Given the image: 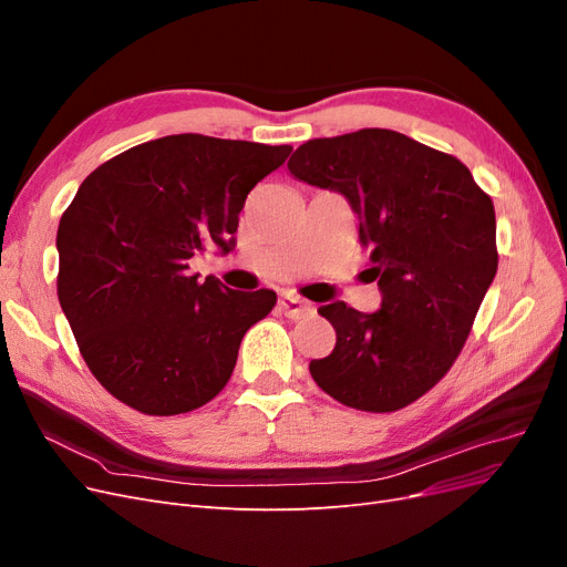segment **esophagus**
<instances>
[{"label": "esophagus", "mask_w": 567, "mask_h": 567, "mask_svg": "<svg viewBox=\"0 0 567 567\" xmlns=\"http://www.w3.org/2000/svg\"><path fill=\"white\" fill-rule=\"evenodd\" d=\"M279 310L288 317V319H302L312 312V305L302 300L300 296L296 293H284L279 298Z\"/></svg>", "instance_id": "34e87169"}]
</instances>
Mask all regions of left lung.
I'll list each match as a JSON object with an SVG mask.
<instances>
[{
  "mask_svg": "<svg viewBox=\"0 0 567 567\" xmlns=\"http://www.w3.org/2000/svg\"><path fill=\"white\" fill-rule=\"evenodd\" d=\"M288 173L350 200L383 293L373 315L319 307L336 348L310 362L315 383L359 411L409 406L456 362L496 274L492 198L458 158L381 127L305 142Z\"/></svg>",
  "mask_w": 567,
  "mask_h": 567,
  "instance_id": "obj_1",
  "label": "left lung"
}]
</instances>
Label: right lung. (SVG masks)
<instances>
[{
  "mask_svg": "<svg viewBox=\"0 0 567 567\" xmlns=\"http://www.w3.org/2000/svg\"><path fill=\"white\" fill-rule=\"evenodd\" d=\"M290 146L169 134L99 165L59 221L56 293L84 362L115 400L148 416L208 404L231 379L238 346L277 305L188 260L231 250L250 188Z\"/></svg>",
  "mask_w": 567,
  "mask_h": 567,
  "instance_id": "add662e5",
  "label": "right lung"
}]
</instances>
